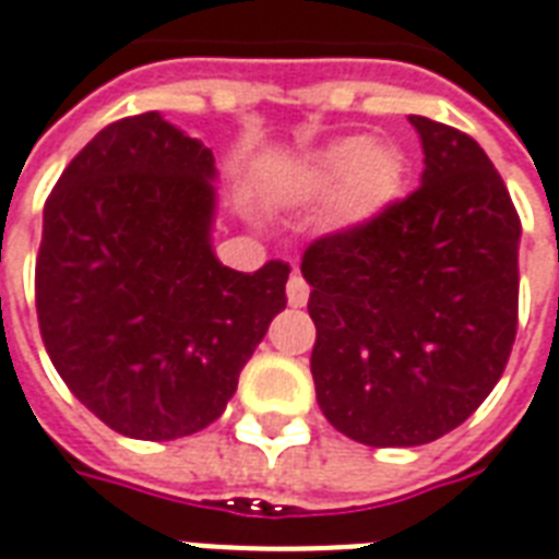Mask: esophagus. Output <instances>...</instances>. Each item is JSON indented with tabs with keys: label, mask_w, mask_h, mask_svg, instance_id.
Segmentation results:
<instances>
[{
	"label": "esophagus",
	"mask_w": 559,
	"mask_h": 559,
	"mask_svg": "<svg viewBox=\"0 0 559 559\" xmlns=\"http://www.w3.org/2000/svg\"><path fill=\"white\" fill-rule=\"evenodd\" d=\"M285 295H288V304L292 307H307V300H309V285L304 276L292 274L288 276V285H285Z\"/></svg>",
	"instance_id": "1"
}]
</instances>
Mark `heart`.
Masks as SVG:
<instances>
[{
    "mask_svg": "<svg viewBox=\"0 0 559 559\" xmlns=\"http://www.w3.org/2000/svg\"><path fill=\"white\" fill-rule=\"evenodd\" d=\"M307 193H336V223L342 229H360L384 214L402 190V157L386 142L345 136L309 157Z\"/></svg>",
    "mask_w": 559,
    "mask_h": 559,
    "instance_id": "b5f03b06",
    "label": "heart"
}]
</instances>
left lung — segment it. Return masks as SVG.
<instances>
[{"mask_svg":"<svg viewBox=\"0 0 559 559\" xmlns=\"http://www.w3.org/2000/svg\"><path fill=\"white\" fill-rule=\"evenodd\" d=\"M408 121L417 190L300 262L319 408L366 447H419L462 426L500 381L519 324L521 223L503 178L462 130Z\"/></svg>","mask_w":559,"mask_h":559,"instance_id":"1","label":"left lung"}]
</instances>
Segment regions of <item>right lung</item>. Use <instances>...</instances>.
<instances>
[{
	"label": "right lung",
	"instance_id": "right-lung-1",
	"mask_svg": "<svg viewBox=\"0 0 559 559\" xmlns=\"http://www.w3.org/2000/svg\"><path fill=\"white\" fill-rule=\"evenodd\" d=\"M214 219V154L160 112L100 130L44 205L40 336L68 390L118 435L175 441L214 423L285 309L292 267H226Z\"/></svg>",
	"mask_w": 559,
	"mask_h": 559
}]
</instances>
